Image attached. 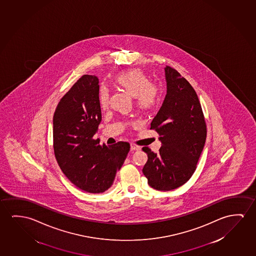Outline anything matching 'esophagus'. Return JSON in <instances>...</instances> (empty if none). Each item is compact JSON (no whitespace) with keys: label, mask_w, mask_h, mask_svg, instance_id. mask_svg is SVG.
I'll return each instance as SVG.
<instances>
[{"label":"esophagus","mask_w":256,"mask_h":256,"mask_svg":"<svg viewBox=\"0 0 256 256\" xmlns=\"http://www.w3.org/2000/svg\"><path fill=\"white\" fill-rule=\"evenodd\" d=\"M130 148H131V150H141L140 146H138V144H133V142L130 144Z\"/></svg>","instance_id":"obj_1"}]
</instances>
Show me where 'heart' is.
<instances>
[{"label":"heart","mask_w":256,"mask_h":256,"mask_svg":"<svg viewBox=\"0 0 256 256\" xmlns=\"http://www.w3.org/2000/svg\"><path fill=\"white\" fill-rule=\"evenodd\" d=\"M115 84L126 90L134 98L136 106L142 111H147L154 108L160 96V86L150 82L148 76L140 70L124 71L118 73L114 78ZM100 108L106 109L109 102V90L106 86H100L98 93Z\"/></svg>","instance_id":"heart-1"}]
</instances>
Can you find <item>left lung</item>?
I'll list each match as a JSON object with an SVG mask.
<instances>
[{
    "instance_id": "1",
    "label": "left lung",
    "mask_w": 256,
    "mask_h": 256,
    "mask_svg": "<svg viewBox=\"0 0 256 256\" xmlns=\"http://www.w3.org/2000/svg\"><path fill=\"white\" fill-rule=\"evenodd\" d=\"M167 94L150 130L160 134L156 154L148 147L142 172L152 188L169 191L184 185L196 169L207 138V125L196 90L174 68L166 66Z\"/></svg>"
}]
</instances>
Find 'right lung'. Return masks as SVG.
Segmentation results:
<instances>
[{
  "instance_id": "right-lung-1",
  "label": "right lung",
  "mask_w": 256,
  "mask_h": 256,
  "mask_svg": "<svg viewBox=\"0 0 256 256\" xmlns=\"http://www.w3.org/2000/svg\"><path fill=\"white\" fill-rule=\"evenodd\" d=\"M98 78L84 74L57 104L54 114V150L63 174L78 188L103 193L114 182L130 144L110 146L93 139L101 122Z\"/></svg>"
}]
</instances>
